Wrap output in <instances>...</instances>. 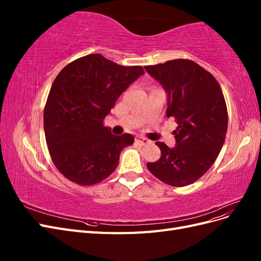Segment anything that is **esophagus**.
I'll use <instances>...</instances> for the list:
<instances>
[{
  "instance_id": "1",
  "label": "esophagus",
  "mask_w": 261,
  "mask_h": 261,
  "mask_svg": "<svg viewBox=\"0 0 261 261\" xmlns=\"http://www.w3.org/2000/svg\"><path fill=\"white\" fill-rule=\"evenodd\" d=\"M136 143L141 146H145L150 143V140L147 138H144V137H136Z\"/></svg>"
}]
</instances>
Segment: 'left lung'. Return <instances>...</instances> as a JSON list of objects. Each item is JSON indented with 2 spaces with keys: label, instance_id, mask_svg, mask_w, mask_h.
<instances>
[{
  "label": "left lung",
  "instance_id": "8db88e82",
  "mask_svg": "<svg viewBox=\"0 0 261 261\" xmlns=\"http://www.w3.org/2000/svg\"><path fill=\"white\" fill-rule=\"evenodd\" d=\"M168 94L167 116L177 123L174 148L156 141L160 159L147 168L163 183L181 187L199 179L215 163L225 140L227 109L217 80L194 61L177 59L145 66Z\"/></svg>",
  "mask_w": 261,
  "mask_h": 261
}]
</instances>
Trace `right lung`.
<instances>
[{
    "label": "right lung",
    "instance_id": "1",
    "mask_svg": "<svg viewBox=\"0 0 261 261\" xmlns=\"http://www.w3.org/2000/svg\"><path fill=\"white\" fill-rule=\"evenodd\" d=\"M144 73L141 66L118 65L101 54L77 59L59 73L46 99L43 125L51 159L67 179L93 185L116 169L134 137L113 135L103 120Z\"/></svg>",
    "mask_w": 261,
    "mask_h": 261
}]
</instances>
